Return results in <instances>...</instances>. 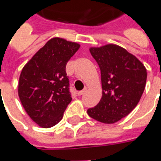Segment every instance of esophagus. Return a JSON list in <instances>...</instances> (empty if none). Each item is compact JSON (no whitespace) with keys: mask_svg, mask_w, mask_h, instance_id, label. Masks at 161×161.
Instances as JSON below:
<instances>
[{"mask_svg":"<svg viewBox=\"0 0 161 161\" xmlns=\"http://www.w3.org/2000/svg\"><path fill=\"white\" fill-rule=\"evenodd\" d=\"M86 91H87V87H84V89L83 91H78V92H77V96H82V95H84Z\"/></svg>","mask_w":161,"mask_h":161,"instance_id":"obj_1","label":"esophagus"}]
</instances>
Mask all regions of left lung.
<instances>
[{
	"label": "left lung",
	"mask_w": 161,
	"mask_h": 161,
	"mask_svg": "<svg viewBox=\"0 0 161 161\" xmlns=\"http://www.w3.org/2000/svg\"><path fill=\"white\" fill-rule=\"evenodd\" d=\"M90 52L101 70L103 96L87 113L97 121L112 124L138 104L145 90L147 70L136 57L114 44L91 47Z\"/></svg>",
	"instance_id": "1"
}]
</instances>
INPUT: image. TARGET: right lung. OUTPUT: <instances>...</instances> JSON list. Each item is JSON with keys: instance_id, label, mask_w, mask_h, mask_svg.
Returning a JSON list of instances; mask_svg holds the SVG:
<instances>
[{"instance_id": "right-lung-1", "label": "right lung", "mask_w": 161, "mask_h": 161, "mask_svg": "<svg viewBox=\"0 0 161 161\" xmlns=\"http://www.w3.org/2000/svg\"><path fill=\"white\" fill-rule=\"evenodd\" d=\"M80 45L53 38L23 67L18 95L23 108L35 123L44 128L58 123L71 102L67 62Z\"/></svg>"}]
</instances>
